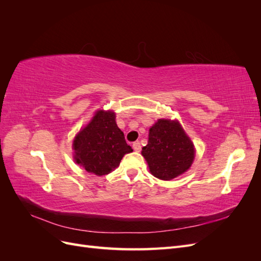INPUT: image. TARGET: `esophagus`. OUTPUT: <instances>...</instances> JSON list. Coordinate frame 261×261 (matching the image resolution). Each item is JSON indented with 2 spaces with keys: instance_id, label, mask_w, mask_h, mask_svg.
Returning a JSON list of instances; mask_svg holds the SVG:
<instances>
[{
  "instance_id": "34e87169",
  "label": "esophagus",
  "mask_w": 261,
  "mask_h": 261,
  "mask_svg": "<svg viewBox=\"0 0 261 261\" xmlns=\"http://www.w3.org/2000/svg\"><path fill=\"white\" fill-rule=\"evenodd\" d=\"M133 149L135 150L136 152H139L141 150V146H140V143H138V141H136V143L133 144Z\"/></svg>"
}]
</instances>
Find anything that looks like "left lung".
Listing matches in <instances>:
<instances>
[{
  "instance_id": "obj_1",
  "label": "left lung",
  "mask_w": 261,
  "mask_h": 261,
  "mask_svg": "<svg viewBox=\"0 0 261 261\" xmlns=\"http://www.w3.org/2000/svg\"><path fill=\"white\" fill-rule=\"evenodd\" d=\"M141 154L153 176L170 180L191 168L195 149L177 121L158 120L149 129L148 145Z\"/></svg>"
}]
</instances>
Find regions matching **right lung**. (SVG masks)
I'll list each match as a JSON object with an SVG mask.
<instances>
[{
  "instance_id": "1",
  "label": "right lung",
  "mask_w": 261,
  "mask_h": 261,
  "mask_svg": "<svg viewBox=\"0 0 261 261\" xmlns=\"http://www.w3.org/2000/svg\"><path fill=\"white\" fill-rule=\"evenodd\" d=\"M73 148L76 163L99 176L114 171L124 154L133 151L117 127L114 112L102 110L77 134Z\"/></svg>"
}]
</instances>
